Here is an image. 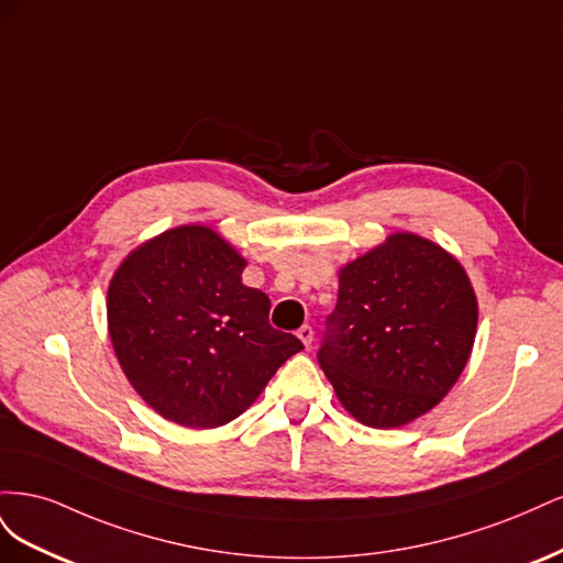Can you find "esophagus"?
I'll return each instance as SVG.
<instances>
[{"label":"esophagus","instance_id":"1","mask_svg":"<svg viewBox=\"0 0 563 563\" xmlns=\"http://www.w3.org/2000/svg\"><path fill=\"white\" fill-rule=\"evenodd\" d=\"M298 338L302 340V345H305V347H310V345H312V340H314V331H312V327H308V323H305V327H300V329H298Z\"/></svg>","mask_w":563,"mask_h":563}]
</instances>
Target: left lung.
<instances>
[{
    "mask_svg": "<svg viewBox=\"0 0 563 563\" xmlns=\"http://www.w3.org/2000/svg\"><path fill=\"white\" fill-rule=\"evenodd\" d=\"M476 319L457 258L420 234L395 232L338 269V302L317 360L352 418L401 428L457 383Z\"/></svg>",
    "mask_w": 563,
    "mask_h": 563,
    "instance_id": "1",
    "label": "left lung"
}]
</instances>
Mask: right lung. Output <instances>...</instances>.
Wrapping results in <instances>:
<instances>
[{
	"label": "right lung",
	"instance_id": "1",
	"mask_svg": "<svg viewBox=\"0 0 563 563\" xmlns=\"http://www.w3.org/2000/svg\"><path fill=\"white\" fill-rule=\"evenodd\" d=\"M244 255L207 225L133 249L108 288L117 362L143 401L190 430L220 428L302 350L269 327V298L242 284Z\"/></svg>",
	"mask_w": 563,
	"mask_h": 563
}]
</instances>
